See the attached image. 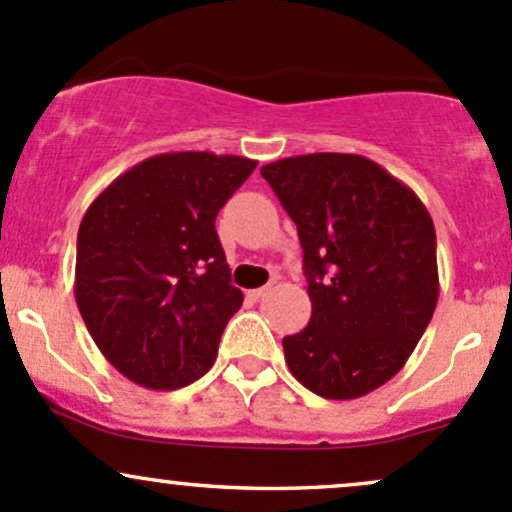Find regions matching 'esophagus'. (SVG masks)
Wrapping results in <instances>:
<instances>
[{
    "label": "esophagus",
    "instance_id": "34e87169",
    "mask_svg": "<svg viewBox=\"0 0 512 512\" xmlns=\"http://www.w3.org/2000/svg\"><path fill=\"white\" fill-rule=\"evenodd\" d=\"M267 292H270V287H260V289H250V292H247V297H250V299H262V297H265V294Z\"/></svg>",
    "mask_w": 512,
    "mask_h": 512
}]
</instances>
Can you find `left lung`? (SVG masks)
<instances>
[{"instance_id":"8db88e82","label":"left lung","mask_w":512,"mask_h":512,"mask_svg":"<svg viewBox=\"0 0 512 512\" xmlns=\"http://www.w3.org/2000/svg\"><path fill=\"white\" fill-rule=\"evenodd\" d=\"M297 223L311 319L284 360L326 400H355L400 373L439 299L432 215L360 154H304L260 171Z\"/></svg>"}]
</instances>
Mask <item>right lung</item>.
Segmentation results:
<instances>
[{"instance_id":"obj_1","label":"right lung","mask_w":512,"mask_h":512,"mask_svg":"<svg viewBox=\"0 0 512 512\" xmlns=\"http://www.w3.org/2000/svg\"><path fill=\"white\" fill-rule=\"evenodd\" d=\"M255 166L233 154H157L117 176L80 220L75 301L132 383L176 390L215 363L242 304L215 215Z\"/></svg>"}]
</instances>
